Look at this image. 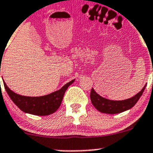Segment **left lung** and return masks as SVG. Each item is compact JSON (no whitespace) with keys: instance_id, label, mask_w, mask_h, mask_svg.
<instances>
[{"instance_id":"obj_1","label":"left lung","mask_w":153,"mask_h":153,"mask_svg":"<svg viewBox=\"0 0 153 153\" xmlns=\"http://www.w3.org/2000/svg\"><path fill=\"white\" fill-rule=\"evenodd\" d=\"M146 86V85L143 86V89L138 93H137L135 96L128 98V99L123 100V101H112V100H109L105 98H103L101 95H98L92 88L90 92L91 101H92L93 106L98 111L103 112V113H121V112H124V111L128 110V109L133 107L134 105L136 104L137 101L139 100V98L142 95Z\"/></svg>"}]
</instances>
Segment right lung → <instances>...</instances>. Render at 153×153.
I'll list each match as a JSON object with an SVG mask.
<instances>
[{"label": "right lung", "instance_id": "right-lung-1", "mask_svg": "<svg viewBox=\"0 0 153 153\" xmlns=\"http://www.w3.org/2000/svg\"><path fill=\"white\" fill-rule=\"evenodd\" d=\"M74 81L75 79L69 81L59 90L40 97L23 96L11 90L4 81V85L12 101L21 110L26 113L44 116L54 113L59 108L66 90Z\"/></svg>", "mask_w": 153, "mask_h": 153}]
</instances>
